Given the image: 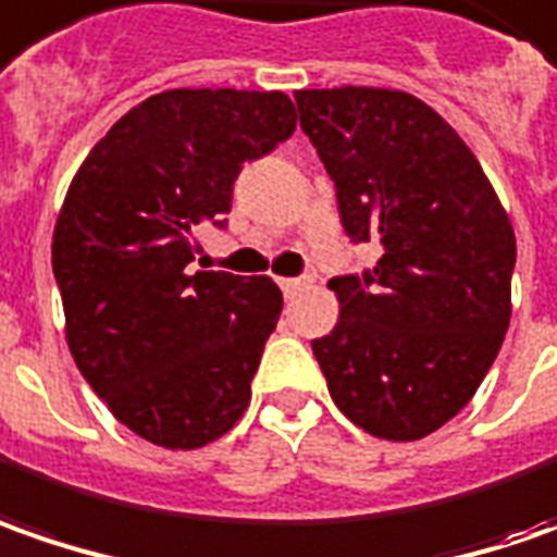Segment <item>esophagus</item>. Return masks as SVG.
<instances>
[{"label":"esophagus","instance_id":"34e87169","mask_svg":"<svg viewBox=\"0 0 557 557\" xmlns=\"http://www.w3.org/2000/svg\"><path fill=\"white\" fill-rule=\"evenodd\" d=\"M301 286H305V277H283V280H280V289H283L286 296H296Z\"/></svg>","mask_w":557,"mask_h":557}]
</instances>
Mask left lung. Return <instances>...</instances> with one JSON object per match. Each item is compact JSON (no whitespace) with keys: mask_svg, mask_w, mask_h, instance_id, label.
I'll list each match as a JSON object with an SVG mask.
<instances>
[{"mask_svg":"<svg viewBox=\"0 0 557 557\" xmlns=\"http://www.w3.org/2000/svg\"><path fill=\"white\" fill-rule=\"evenodd\" d=\"M296 104L345 234L382 249L373 268L330 280L342 314L311 342L317 363L355 425L419 441L469 404L499 355L511 221L453 125L407 91L305 88Z\"/></svg>","mask_w":557,"mask_h":557,"instance_id":"left-lung-1","label":"left lung"}]
</instances>
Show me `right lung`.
<instances>
[{"label":"right lung","instance_id":"1","mask_svg":"<svg viewBox=\"0 0 557 557\" xmlns=\"http://www.w3.org/2000/svg\"><path fill=\"white\" fill-rule=\"evenodd\" d=\"M293 132L283 91L172 88L132 107L70 184L51 243L70 355L157 447H206L249 407L283 293L268 277L190 274L194 234L227 224L243 163Z\"/></svg>","mask_w":557,"mask_h":557}]
</instances>
